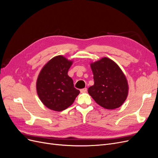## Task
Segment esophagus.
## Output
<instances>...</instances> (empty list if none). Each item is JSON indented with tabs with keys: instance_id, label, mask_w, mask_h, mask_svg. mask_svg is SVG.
I'll use <instances>...</instances> for the list:
<instances>
[{
	"instance_id": "1",
	"label": "esophagus",
	"mask_w": 158,
	"mask_h": 158,
	"mask_svg": "<svg viewBox=\"0 0 158 158\" xmlns=\"http://www.w3.org/2000/svg\"><path fill=\"white\" fill-rule=\"evenodd\" d=\"M87 88H82V89H80V92L81 93H85V92H87Z\"/></svg>"
}]
</instances>
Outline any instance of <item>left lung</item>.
Instances as JSON below:
<instances>
[{"mask_svg":"<svg viewBox=\"0 0 158 158\" xmlns=\"http://www.w3.org/2000/svg\"><path fill=\"white\" fill-rule=\"evenodd\" d=\"M94 84L88 93L100 106L114 109L122 106L128 95V83L125 74L112 60L104 57L91 64Z\"/></svg>","mask_w":158,"mask_h":158,"instance_id":"1","label":"left lung"}]
</instances>
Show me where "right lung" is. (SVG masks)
<instances>
[{"label":"right lung","mask_w":158,"mask_h":158,"mask_svg":"<svg viewBox=\"0 0 158 158\" xmlns=\"http://www.w3.org/2000/svg\"><path fill=\"white\" fill-rule=\"evenodd\" d=\"M72 63L73 61L63 56H56L44 66L38 76V96L47 107L53 111H60L70 106L80 93L68 76Z\"/></svg>","instance_id":"obj_1"}]
</instances>
